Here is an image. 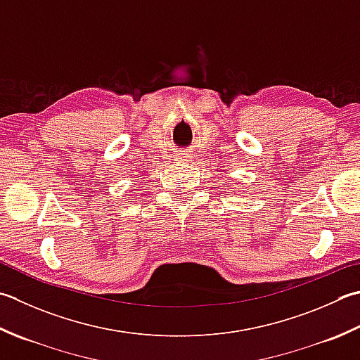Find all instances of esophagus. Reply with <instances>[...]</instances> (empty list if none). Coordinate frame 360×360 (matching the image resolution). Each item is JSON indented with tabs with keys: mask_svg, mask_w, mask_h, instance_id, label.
<instances>
[{
	"mask_svg": "<svg viewBox=\"0 0 360 360\" xmlns=\"http://www.w3.org/2000/svg\"><path fill=\"white\" fill-rule=\"evenodd\" d=\"M186 154L184 153H181V154H178V159H181V160H186Z\"/></svg>",
	"mask_w": 360,
	"mask_h": 360,
	"instance_id": "esophagus-1",
	"label": "esophagus"
}]
</instances>
